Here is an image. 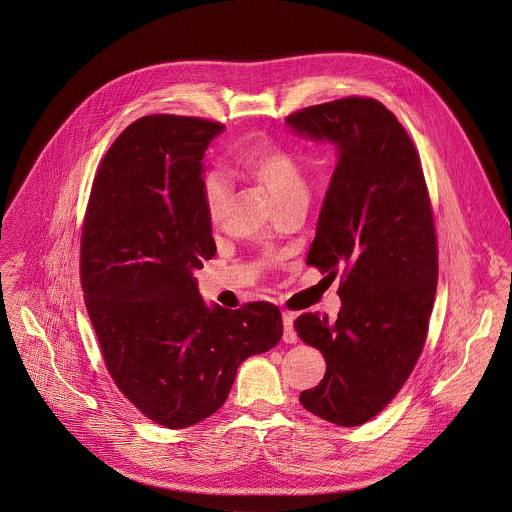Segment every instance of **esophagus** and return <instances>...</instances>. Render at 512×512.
<instances>
[{"label": "esophagus", "mask_w": 512, "mask_h": 512, "mask_svg": "<svg viewBox=\"0 0 512 512\" xmlns=\"http://www.w3.org/2000/svg\"><path fill=\"white\" fill-rule=\"evenodd\" d=\"M293 321H295L293 313H283V341L285 343H297V333H295Z\"/></svg>", "instance_id": "34e87169"}]
</instances>
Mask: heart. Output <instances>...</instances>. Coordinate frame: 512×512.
<instances>
[{
	"label": "heart",
	"instance_id": "heart-1",
	"mask_svg": "<svg viewBox=\"0 0 512 512\" xmlns=\"http://www.w3.org/2000/svg\"><path fill=\"white\" fill-rule=\"evenodd\" d=\"M239 167L255 179L281 207L297 197H307L303 165L289 149L275 143H261L237 157ZM229 195V181L223 171L211 169L203 177V199L211 219H219Z\"/></svg>",
	"mask_w": 512,
	"mask_h": 512
}]
</instances>
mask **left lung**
I'll return each mask as SVG.
<instances>
[{"label": "left lung", "instance_id": "8db88e82", "mask_svg": "<svg viewBox=\"0 0 512 512\" xmlns=\"http://www.w3.org/2000/svg\"><path fill=\"white\" fill-rule=\"evenodd\" d=\"M287 125L337 147L307 265L343 271L335 321L303 313L297 335L325 357L301 405L339 427L377 417L413 373L437 293V235L419 153L377 99L345 97L289 115Z\"/></svg>", "mask_w": 512, "mask_h": 512}]
</instances>
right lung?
I'll return each mask as SVG.
<instances>
[{"label":"right lung","mask_w":512,"mask_h":512,"mask_svg":"<svg viewBox=\"0 0 512 512\" xmlns=\"http://www.w3.org/2000/svg\"><path fill=\"white\" fill-rule=\"evenodd\" d=\"M225 125L145 115L105 153L81 235V287L117 389L153 423L183 429L217 413L239 365L273 349L281 311L207 307L195 271L217 253L203 155Z\"/></svg>","instance_id":"right-lung-1"}]
</instances>
